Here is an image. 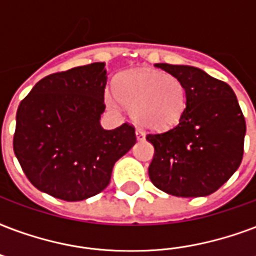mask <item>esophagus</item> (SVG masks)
I'll return each mask as SVG.
<instances>
[{
  "instance_id": "esophagus-1",
  "label": "esophagus",
  "mask_w": 256,
  "mask_h": 256,
  "mask_svg": "<svg viewBox=\"0 0 256 256\" xmlns=\"http://www.w3.org/2000/svg\"><path fill=\"white\" fill-rule=\"evenodd\" d=\"M136 140H138V141L145 140V132H144V130H142V128H136Z\"/></svg>"
}]
</instances>
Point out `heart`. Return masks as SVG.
Returning a JSON list of instances; mask_svg holds the SVG:
<instances>
[{
	"label": "heart",
	"mask_w": 256,
	"mask_h": 256,
	"mask_svg": "<svg viewBox=\"0 0 256 256\" xmlns=\"http://www.w3.org/2000/svg\"><path fill=\"white\" fill-rule=\"evenodd\" d=\"M118 92L107 90L108 103L120 99L132 110L138 124L152 130H166L180 122L186 110V88L173 75L158 71H138L124 75L120 80ZM121 98H120L119 96Z\"/></svg>",
	"instance_id": "heart-1"
}]
</instances>
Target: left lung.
Returning <instances> with one entry per match:
<instances>
[{
	"mask_svg": "<svg viewBox=\"0 0 256 256\" xmlns=\"http://www.w3.org/2000/svg\"><path fill=\"white\" fill-rule=\"evenodd\" d=\"M186 88V110L174 128L150 132L149 177L177 198L208 196L227 182L243 158L246 120L227 83L190 66L156 64Z\"/></svg>",
	"mask_w": 256,
	"mask_h": 256,
	"instance_id": "left-lung-1",
	"label": "left lung"
}]
</instances>
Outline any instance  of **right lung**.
<instances>
[{
  "label": "right lung",
  "mask_w": 256,
  "mask_h": 256,
  "mask_svg": "<svg viewBox=\"0 0 256 256\" xmlns=\"http://www.w3.org/2000/svg\"><path fill=\"white\" fill-rule=\"evenodd\" d=\"M104 63L56 72L37 82L16 115L13 150L38 190L80 202L106 188L114 164L136 144V128L100 126Z\"/></svg>",
  "instance_id": "obj_1"
}]
</instances>
